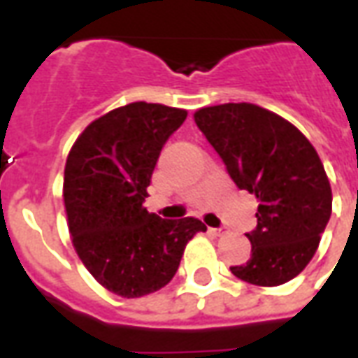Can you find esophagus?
Returning <instances> with one entry per match:
<instances>
[{
    "label": "esophagus",
    "instance_id": "obj_1",
    "mask_svg": "<svg viewBox=\"0 0 358 358\" xmlns=\"http://www.w3.org/2000/svg\"><path fill=\"white\" fill-rule=\"evenodd\" d=\"M211 234H215V236H221V234H225V229H210Z\"/></svg>",
    "mask_w": 358,
    "mask_h": 358
}]
</instances>
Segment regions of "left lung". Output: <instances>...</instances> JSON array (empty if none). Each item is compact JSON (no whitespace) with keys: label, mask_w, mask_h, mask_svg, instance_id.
Returning <instances> with one entry per match:
<instances>
[{"label":"left lung","mask_w":358,"mask_h":358,"mask_svg":"<svg viewBox=\"0 0 358 358\" xmlns=\"http://www.w3.org/2000/svg\"><path fill=\"white\" fill-rule=\"evenodd\" d=\"M198 129L240 190L257 198V227L246 236L252 257L231 267L255 286L296 278L317 252L332 215V189L303 133L257 104L227 103L194 112Z\"/></svg>","instance_id":"left-lung-1"}]
</instances>
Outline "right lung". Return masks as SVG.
<instances>
[{
	"mask_svg": "<svg viewBox=\"0 0 358 358\" xmlns=\"http://www.w3.org/2000/svg\"><path fill=\"white\" fill-rule=\"evenodd\" d=\"M187 110L129 103L91 122L70 148L62 198L76 254L101 286L141 297L176 276L200 219H162L143 206L154 166Z\"/></svg>",
	"mask_w": 358,
	"mask_h": 358,
	"instance_id": "1",
	"label": "right lung"
}]
</instances>
